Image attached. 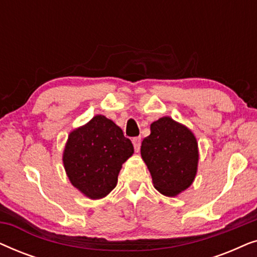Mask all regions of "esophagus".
<instances>
[{
  "label": "esophagus",
  "mask_w": 257,
  "mask_h": 257,
  "mask_svg": "<svg viewBox=\"0 0 257 257\" xmlns=\"http://www.w3.org/2000/svg\"><path fill=\"white\" fill-rule=\"evenodd\" d=\"M132 143H133V146H135L136 152H139L140 145H142V138H140V137H136V138L132 139Z\"/></svg>",
  "instance_id": "34e87169"
}]
</instances>
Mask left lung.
I'll return each mask as SVG.
<instances>
[{
	"instance_id": "8db88e82",
	"label": "left lung",
	"mask_w": 257,
	"mask_h": 257,
	"mask_svg": "<svg viewBox=\"0 0 257 257\" xmlns=\"http://www.w3.org/2000/svg\"><path fill=\"white\" fill-rule=\"evenodd\" d=\"M142 157L156 189L175 196L192 185L198 170V143L186 126L170 117L151 124V135L142 143Z\"/></svg>"
}]
</instances>
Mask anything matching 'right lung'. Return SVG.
Masks as SVG:
<instances>
[{
	"label": "right lung",
	"instance_id": "add662e5",
	"mask_svg": "<svg viewBox=\"0 0 257 257\" xmlns=\"http://www.w3.org/2000/svg\"><path fill=\"white\" fill-rule=\"evenodd\" d=\"M133 154L121 128L98 114L70 133L63 163L71 184L90 199H101L115 187L121 165Z\"/></svg>",
	"mask_w": 257,
	"mask_h": 257
}]
</instances>
